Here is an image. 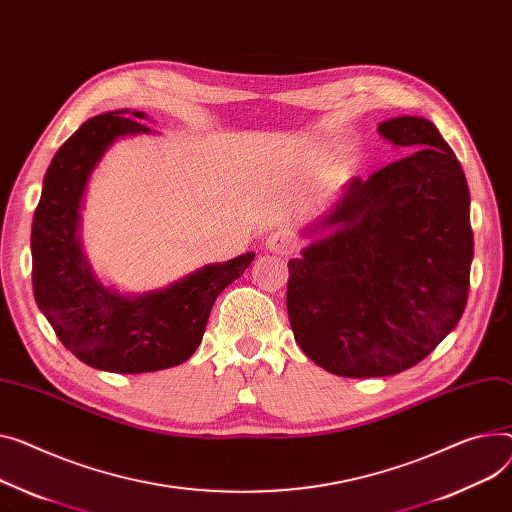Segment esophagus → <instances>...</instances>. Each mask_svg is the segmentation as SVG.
I'll use <instances>...</instances> for the list:
<instances>
[{
  "instance_id": "obj_1",
  "label": "esophagus",
  "mask_w": 512,
  "mask_h": 512,
  "mask_svg": "<svg viewBox=\"0 0 512 512\" xmlns=\"http://www.w3.org/2000/svg\"><path fill=\"white\" fill-rule=\"evenodd\" d=\"M265 249L271 251V253H278V255H286L294 249V241L292 236L282 232V230H276L271 232L267 238H265Z\"/></svg>"
}]
</instances>
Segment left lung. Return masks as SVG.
I'll list each match as a JSON object with an SVG mask.
<instances>
[{
  "instance_id": "obj_1",
  "label": "left lung",
  "mask_w": 512,
  "mask_h": 512,
  "mask_svg": "<svg viewBox=\"0 0 512 512\" xmlns=\"http://www.w3.org/2000/svg\"><path fill=\"white\" fill-rule=\"evenodd\" d=\"M405 158L354 177L321 234L290 259L286 306L296 344L337 377H391L422 362L459 323L473 259L463 168L424 117L379 125Z\"/></svg>"
}]
</instances>
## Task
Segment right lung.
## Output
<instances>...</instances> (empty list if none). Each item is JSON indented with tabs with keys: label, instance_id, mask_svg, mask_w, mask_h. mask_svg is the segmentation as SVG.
Instances as JSON below:
<instances>
[{
	"label": "right lung",
	"instance_id": "right-lung-1",
	"mask_svg": "<svg viewBox=\"0 0 512 512\" xmlns=\"http://www.w3.org/2000/svg\"><path fill=\"white\" fill-rule=\"evenodd\" d=\"M142 111L96 115L53 156L32 218V290L59 342L84 364L121 374L183 364L206 331L218 294L255 253L199 267L166 288L129 296L102 284L82 251L80 210L92 170L127 135L152 133Z\"/></svg>",
	"mask_w": 512,
	"mask_h": 512
}]
</instances>
